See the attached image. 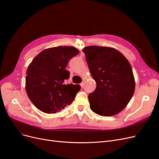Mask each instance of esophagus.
Masks as SVG:
<instances>
[{
    "label": "esophagus",
    "mask_w": 159,
    "mask_h": 159,
    "mask_svg": "<svg viewBox=\"0 0 159 159\" xmlns=\"http://www.w3.org/2000/svg\"><path fill=\"white\" fill-rule=\"evenodd\" d=\"M84 84H85V83H84V80H83V81H82V82H81V83L80 84V85H81V88H84Z\"/></svg>",
    "instance_id": "esophagus-1"
}]
</instances>
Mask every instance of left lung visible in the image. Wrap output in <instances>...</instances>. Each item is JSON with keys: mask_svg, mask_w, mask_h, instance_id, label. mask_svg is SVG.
<instances>
[{"mask_svg": "<svg viewBox=\"0 0 159 159\" xmlns=\"http://www.w3.org/2000/svg\"><path fill=\"white\" fill-rule=\"evenodd\" d=\"M83 52L97 85L88 95L90 109L105 117L121 112L132 98L135 88L131 64L112 48L90 46Z\"/></svg>", "mask_w": 159, "mask_h": 159, "instance_id": "1", "label": "left lung"}]
</instances>
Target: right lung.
I'll return each instance as SVG.
<instances>
[{"instance_id":"1","label":"right lung","mask_w":159,"mask_h":159,"mask_svg":"<svg viewBox=\"0 0 159 159\" xmlns=\"http://www.w3.org/2000/svg\"><path fill=\"white\" fill-rule=\"evenodd\" d=\"M79 50L72 46H57L42 51L28 66L26 90L32 103L46 113H55L70 105L80 86L65 84L70 78L66 70L69 60Z\"/></svg>"}]
</instances>
